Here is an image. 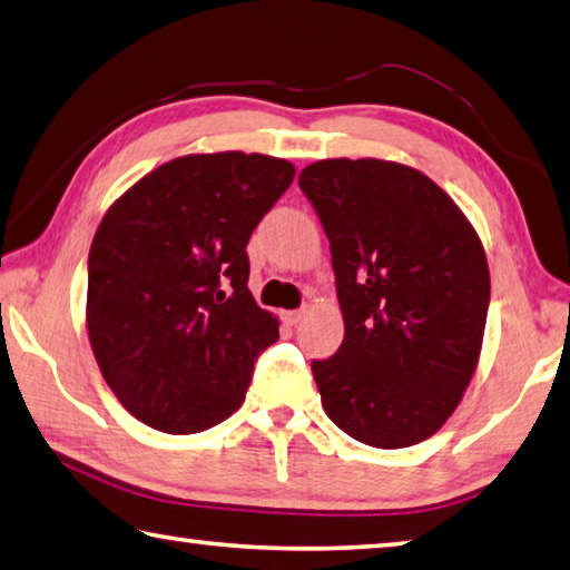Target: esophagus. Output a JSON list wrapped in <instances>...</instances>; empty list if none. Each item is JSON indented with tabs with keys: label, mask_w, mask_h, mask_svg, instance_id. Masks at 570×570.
<instances>
[{
	"label": "esophagus",
	"mask_w": 570,
	"mask_h": 570,
	"mask_svg": "<svg viewBox=\"0 0 570 570\" xmlns=\"http://www.w3.org/2000/svg\"><path fill=\"white\" fill-rule=\"evenodd\" d=\"M282 318H284V324H288V326H296L298 321L304 318V312H302V308H294V312H284V314H282Z\"/></svg>",
	"instance_id": "esophagus-1"
}]
</instances>
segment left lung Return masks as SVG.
<instances>
[{"label": "left lung", "instance_id": "left-lung-1", "mask_svg": "<svg viewBox=\"0 0 570 570\" xmlns=\"http://www.w3.org/2000/svg\"><path fill=\"white\" fill-rule=\"evenodd\" d=\"M331 244L344 341L312 371L326 416L403 449L456 411L479 364L491 276L479 234L426 174L324 159L298 174Z\"/></svg>", "mask_w": 570, "mask_h": 570}]
</instances>
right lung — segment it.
<instances>
[{
	"label": "right lung",
	"mask_w": 570,
	"mask_h": 570,
	"mask_svg": "<svg viewBox=\"0 0 570 570\" xmlns=\"http://www.w3.org/2000/svg\"><path fill=\"white\" fill-rule=\"evenodd\" d=\"M294 164L219 151L171 159L124 191L89 249L87 331L134 419L199 433L242 406L278 321L249 292L246 244Z\"/></svg>",
	"instance_id": "right-lung-1"
}]
</instances>
